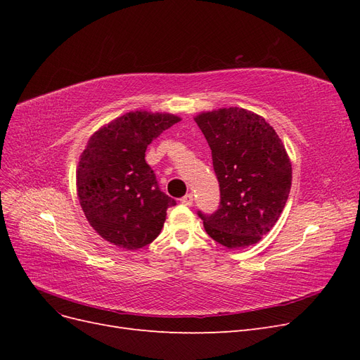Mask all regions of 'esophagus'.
<instances>
[{"instance_id":"34e87169","label":"esophagus","mask_w":360,"mask_h":360,"mask_svg":"<svg viewBox=\"0 0 360 360\" xmlns=\"http://www.w3.org/2000/svg\"><path fill=\"white\" fill-rule=\"evenodd\" d=\"M180 202L184 204V205H192V202H193V195H192V193H186L183 198H180Z\"/></svg>"}]
</instances>
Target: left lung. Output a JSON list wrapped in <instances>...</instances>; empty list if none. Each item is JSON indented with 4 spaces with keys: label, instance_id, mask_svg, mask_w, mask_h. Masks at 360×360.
<instances>
[{
    "label": "left lung",
    "instance_id": "1",
    "mask_svg": "<svg viewBox=\"0 0 360 360\" xmlns=\"http://www.w3.org/2000/svg\"><path fill=\"white\" fill-rule=\"evenodd\" d=\"M212 150L219 181V209L198 216L213 240L246 248L267 234L288 200L291 162L275 129L264 118L224 108L195 118Z\"/></svg>",
    "mask_w": 360,
    "mask_h": 360
}]
</instances>
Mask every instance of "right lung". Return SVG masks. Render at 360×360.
Wrapping results in <instances>:
<instances>
[{"instance_id": "obj_1", "label": "right lung", "mask_w": 360, "mask_h": 360, "mask_svg": "<svg viewBox=\"0 0 360 360\" xmlns=\"http://www.w3.org/2000/svg\"><path fill=\"white\" fill-rule=\"evenodd\" d=\"M179 122L172 114L127 112L90 138L76 188L86 221L106 242L132 250L159 236L167 209L176 201L160 191L146 150Z\"/></svg>"}]
</instances>
